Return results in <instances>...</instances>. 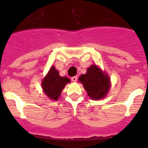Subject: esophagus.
I'll use <instances>...</instances> for the list:
<instances>
[{"mask_svg":"<svg viewBox=\"0 0 148 148\" xmlns=\"http://www.w3.org/2000/svg\"><path fill=\"white\" fill-rule=\"evenodd\" d=\"M71 80L73 81V82H75L77 80H78V76H77V75H75V76L72 77V78H71Z\"/></svg>","mask_w":148,"mask_h":148,"instance_id":"34e87169","label":"esophagus"}]
</instances>
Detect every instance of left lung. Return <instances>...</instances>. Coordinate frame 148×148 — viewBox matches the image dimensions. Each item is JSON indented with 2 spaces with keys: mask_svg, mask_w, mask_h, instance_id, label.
I'll use <instances>...</instances> for the list:
<instances>
[{
  "mask_svg": "<svg viewBox=\"0 0 148 148\" xmlns=\"http://www.w3.org/2000/svg\"><path fill=\"white\" fill-rule=\"evenodd\" d=\"M87 94L92 99H101L108 93L110 89V78L102 73L96 65H92L87 70V73L79 77Z\"/></svg>",
  "mask_w": 148,
  "mask_h": 148,
  "instance_id": "obj_1",
  "label": "left lung"
}]
</instances>
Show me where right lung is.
Segmentation results:
<instances>
[{
	"mask_svg": "<svg viewBox=\"0 0 148 148\" xmlns=\"http://www.w3.org/2000/svg\"><path fill=\"white\" fill-rule=\"evenodd\" d=\"M70 80L66 77H61L55 66H52L49 73L42 81V88L46 95L51 100H58L61 92Z\"/></svg>",
	"mask_w": 148,
	"mask_h": 148,
	"instance_id": "1",
	"label": "right lung"
}]
</instances>
